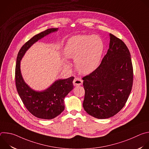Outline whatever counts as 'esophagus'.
Instances as JSON below:
<instances>
[{"instance_id":"1","label":"esophagus","mask_w":149,"mask_h":149,"mask_svg":"<svg viewBox=\"0 0 149 149\" xmlns=\"http://www.w3.org/2000/svg\"><path fill=\"white\" fill-rule=\"evenodd\" d=\"M83 81L82 79L79 78H75L74 81H73V84L74 86H81L82 84Z\"/></svg>"}]
</instances>
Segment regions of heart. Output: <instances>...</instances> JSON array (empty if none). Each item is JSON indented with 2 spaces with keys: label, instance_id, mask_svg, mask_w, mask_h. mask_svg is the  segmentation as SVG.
I'll list each match as a JSON object with an SVG mask.
<instances>
[{
  "label": "heart",
  "instance_id": "1",
  "mask_svg": "<svg viewBox=\"0 0 149 149\" xmlns=\"http://www.w3.org/2000/svg\"><path fill=\"white\" fill-rule=\"evenodd\" d=\"M104 51L102 39L97 35H76L71 38L63 49L68 58H74L77 70L90 74L99 66Z\"/></svg>",
  "mask_w": 149,
  "mask_h": 149
}]
</instances>
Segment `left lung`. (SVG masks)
Segmentation results:
<instances>
[{
  "label": "left lung",
  "mask_w": 149,
  "mask_h": 149,
  "mask_svg": "<svg viewBox=\"0 0 149 149\" xmlns=\"http://www.w3.org/2000/svg\"><path fill=\"white\" fill-rule=\"evenodd\" d=\"M109 49L99 67L82 78L85 97L83 107L100 119L117 114L125 105L133 83L130 51L124 42L110 33Z\"/></svg>",
  "instance_id": "8db88e82"
}]
</instances>
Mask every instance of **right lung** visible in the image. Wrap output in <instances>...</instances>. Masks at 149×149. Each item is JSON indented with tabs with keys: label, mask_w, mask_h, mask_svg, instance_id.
<instances>
[{
	"label": "right lung",
	"mask_w": 149,
	"mask_h": 149,
	"mask_svg": "<svg viewBox=\"0 0 149 149\" xmlns=\"http://www.w3.org/2000/svg\"><path fill=\"white\" fill-rule=\"evenodd\" d=\"M51 28L42 32L27 41L17 54L15 67V83L17 91L26 109L34 116L42 119H52L64 110V98L73 89L74 77L59 79L45 91L37 92L25 82L20 70V60L26 51L39 39L49 33L57 31Z\"/></svg>",
	"instance_id": "add662e5"
}]
</instances>
